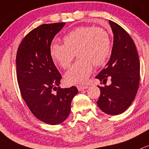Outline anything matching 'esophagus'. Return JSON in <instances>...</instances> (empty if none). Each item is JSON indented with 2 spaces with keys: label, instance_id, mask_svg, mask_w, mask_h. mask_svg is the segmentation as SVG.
<instances>
[{
  "label": "esophagus",
  "instance_id": "obj_1",
  "mask_svg": "<svg viewBox=\"0 0 149 149\" xmlns=\"http://www.w3.org/2000/svg\"><path fill=\"white\" fill-rule=\"evenodd\" d=\"M77 89H78V90H79V91H81V90H85V89H87V88H88V86L87 85H84V86H77Z\"/></svg>",
  "mask_w": 149,
  "mask_h": 149
}]
</instances>
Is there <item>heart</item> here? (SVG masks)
<instances>
[{"label":"heart","instance_id":"b5f03b06","mask_svg":"<svg viewBox=\"0 0 149 149\" xmlns=\"http://www.w3.org/2000/svg\"><path fill=\"white\" fill-rule=\"evenodd\" d=\"M63 43L54 44L50 54L54 62L63 69L71 66L75 54L79 58L64 76L70 85L85 83L93 72V64L95 67L104 65L111 54L110 36L100 27H77L64 36Z\"/></svg>","mask_w":149,"mask_h":149}]
</instances>
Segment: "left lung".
<instances>
[{"instance_id": "8db88e82", "label": "left lung", "mask_w": 149, "mask_h": 149, "mask_svg": "<svg viewBox=\"0 0 149 149\" xmlns=\"http://www.w3.org/2000/svg\"><path fill=\"white\" fill-rule=\"evenodd\" d=\"M113 33V45L106 67L95 77L106 84L98 85L100 95L97 104L107 114L116 116L123 113L134 100L140 82V62L132 38L120 25L109 21Z\"/></svg>"}]
</instances>
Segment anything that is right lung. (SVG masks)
<instances>
[{
	"label": "right lung",
	"instance_id": "add662e5",
	"mask_svg": "<svg viewBox=\"0 0 149 149\" xmlns=\"http://www.w3.org/2000/svg\"><path fill=\"white\" fill-rule=\"evenodd\" d=\"M65 23L41 24L22 39L16 54V76L21 95L39 120L58 125L70 113L72 100L78 93L74 86L59 88L62 75L50 54L54 37ZM56 91L53 93V90Z\"/></svg>",
	"mask_w": 149,
	"mask_h": 149
}]
</instances>
